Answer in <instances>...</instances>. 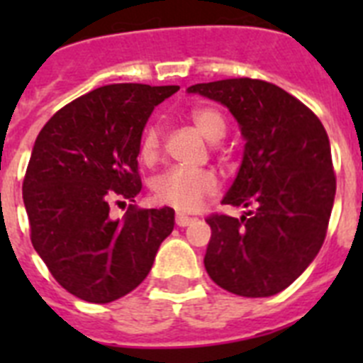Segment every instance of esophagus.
<instances>
[{"instance_id": "1", "label": "esophagus", "mask_w": 363, "mask_h": 363, "mask_svg": "<svg viewBox=\"0 0 363 363\" xmlns=\"http://www.w3.org/2000/svg\"><path fill=\"white\" fill-rule=\"evenodd\" d=\"M192 223V218L185 216V214H176V225L178 227H187Z\"/></svg>"}]
</instances>
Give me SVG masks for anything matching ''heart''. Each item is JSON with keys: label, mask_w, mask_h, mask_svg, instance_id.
Here are the masks:
<instances>
[{"label": "heart", "mask_w": 363, "mask_h": 363, "mask_svg": "<svg viewBox=\"0 0 363 363\" xmlns=\"http://www.w3.org/2000/svg\"><path fill=\"white\" fill-rule=\"evenodd\" d=\"M191 120L198 133L209 142H218L225 134V120L221 112L213 107H198L191 112ZM162 149V138L156 125H149L140 140V158L143 163H152L158 160ZM154 198L160 203L171 205L178 211L200 209L205 198L218 191V179L211 171H189V169H169L163 174L156 176L152 182Z\"/></svg>", "instance_id": "1"}]
</instances>
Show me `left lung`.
Returning <instances> with one entry per match:
<instances>
[{"label": "left lung", "instance_id": "1", "mask_svg": "<svg viewBox=\"0 0 363 363\" xmlns=\"http://www.w3.org/2000/svg\"><path fill=\"white\" fill-rule=\"evenodd\" d=\"M187 91L225 105L245 138L242 167L221 203L251 211L205 220V269L229 293L272 296L309 267L325 240L336 192L329 138L309 107L264 79H220Z\"/></svg>", "mask_w": 363, "mask_h": 363}]
</instances>
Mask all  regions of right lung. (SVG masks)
Segmentation results:
<instances>
[{
    "instance_id": "1",
    "label": "right lung",
    "mask_w": 363,
    "mask_h": 363,
    "mask_svg": "<svg viewBox=\"0 0 363 363\" xmlns=\"http://www.w3.org/2000/svg\"><path fill=\"white\" fill-rule=\"evenodd\" d=\"M178 85L112 83L79 96L54 114L30 154L23 201L30 242L63 289L108 303L149 274L174 211L129 205L121 220L112 203L142 191L138 147L150 112Z\"/></svg>"
}]
</instances>
